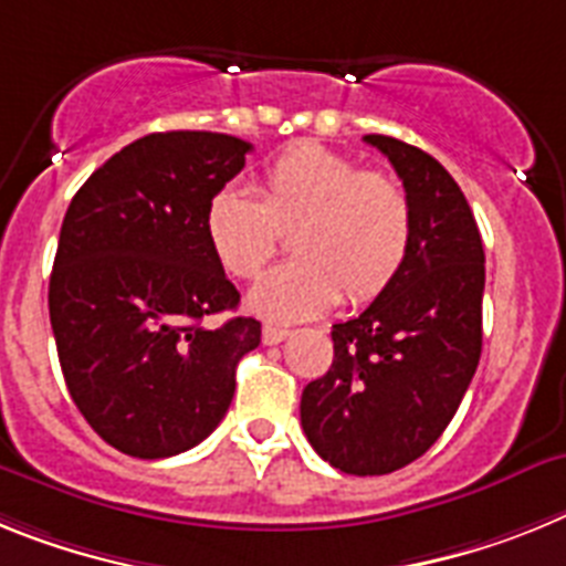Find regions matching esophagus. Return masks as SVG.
Here are the masks:
<instances>
[{"mask_svg":"<svg viewBox=\"0 0 566 566\" xmlns=\"http://www.w3.org/2000/svg\"><path fill=\"white\" fill-rule=\"evenodd\" d=\"M287 336H290V331H284V327H273V324H264V331H262V342L264 344H279V342H284Z\"/></svg>","mask_w":566,"mask_h":566,"instance_id":"34e87169","label":"esophagus"}]
</instances>
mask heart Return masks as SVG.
<instances>
[{"label": "heart", "mask_w": 566, "mask_h": 566, "mask_svg": "<svg viewBox=\"0 0 566 566\" xmlns=\"http://www.w3.org/2000/svg\"><path fill=\"white\" fill-rule=\"evenodd\" d=\"M296 259L253 284L248 304L270 322H302L344 298L367 304L399 276L412 242V201L396 176L365 170L350 156L302 142L262 170L259 196L224 185L205 208L216 262L253 279L293 228Z\"/></svg>", "instance_id": "heart-1"}]
</instances>
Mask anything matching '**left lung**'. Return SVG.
I'll use <instances>...</instances> for the list:
<instances>
[{
    "label": "left lung",
    "instance_id": "obj_1",
    "mask_svg": "<svg viewBox=\"0 0 566 566\" xmlns=\"http://www.w3.org/2000/svg\"><path fill=\"white\" fill-rule=\"evenodd\" d=\"M365 142L410 193V253L361 316L333 324V365L304 387L302 427L342 473L385 475L439 441L473 381L484 248L473 210L439 161L392 136Z\"/></svg>",
    "mask_w": 566,
    "mask_h": 566
}]
</instances>
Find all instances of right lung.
Segmentation results:
<instances>
[{"instance_id": "1", "label": "right lung", "mask_w": 566, "mask_h": 566, "mask_svg": "<svg viewBox=\"0 0 566 566\" xmlns=\"http://www.w3.org/2000/svg\"><path fill=\"white\" fill-rule=\"evenodd\" d=\"M253 145L210 130L122 147L73 196L53 259L51 327L73 405L119 453L167 459L224 419L262 324L205 235V208Z\"/></svg>"}]
</instances>
